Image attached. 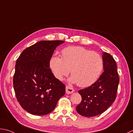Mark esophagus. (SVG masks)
<instances>
[{
    "label": "esophagus",
    "instance_id": "1",
    "mask_svg": "<svg viewBox=\"0 0 133 133\" xmlns=\"http://www.w3.org/2000/svg\"><path fill=\"white\" fill-rule=\"evenodd\" d=\"M74 89L72 88V87L69 86H66V93L67 94H70L73 93L74 92Z\"/></svg>",
    "mask_w": 133,
    "mask_h": 133
}]
</instances>
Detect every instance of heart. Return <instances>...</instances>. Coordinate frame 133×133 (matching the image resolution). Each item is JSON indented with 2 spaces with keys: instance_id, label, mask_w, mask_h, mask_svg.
<instances>
[{
  "instance_id": "heart-1",
  "label": "heart",
  "mask_w": 133,
  "mask_h": 133,
  "mask_svg": "<svg viewBox=\"0 0 133 133\" xmlns=\"http://www.w3.org/2000/svg\"><path fill=\"white\" fill-rule=\"evenodd\" d=\"M50 67L56 79L61 81L69 74L70 81L81 87L89 86L96 82L104 68L101 55L81 46H69L61 50V58L54 55L50 60Z\"/></svg>"
}]
</instances>
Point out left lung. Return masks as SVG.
Instances as JSON below:
<instances>
[{
	"mask_svg": "<svg viewBox=\"0 0 133 133\" xmlns=\"http://www.w3.org/2000/svg\"><path fill=\"white\" fill-rule=\"evenodd\" d=\"M104 72L91 86L80 90L82 101L76 109L86 117L97 116L111 105L116 97L119 83L116 63L111 54L103 52Z\"/></svg>",
	"mask_w": 133,
	"mask_h": 133,
	"instance_id": "obj_1",
	"label": "left lung"
}]
</instances>
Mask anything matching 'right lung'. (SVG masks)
<instances>
[{"label":"right lung","instance_id":"obj_1","mask_svg":"<svg viewBox=\"0 0 133 133\" xmlns=\"http://www.w3.org/2000/svg\"><path fill=\"white\" fill-rule=\"evenodd\" d=\"M62 41H42L27 47L17 59L13 86L22 108L35 115L50 113L65 93V86L50 68V60Z\"/></svg>","mask_w":133,"mask_h":133}]
</instances>
